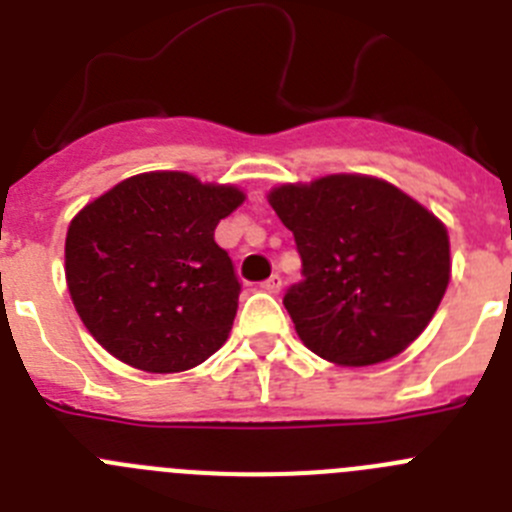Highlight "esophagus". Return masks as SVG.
Wrapping results in <instances>:
<instances>
[{
	"mask_svg": "<svg viewBox=\"0 0 512 512\" xmlns=\"http://www.w3.org/2000/svg\"><path fill=\"white\" fill-rule=\"evenodd\" d=\"M261 289H264V292H269V295H277L279 289H282V277H279V274H271L266 282H261Z\"/></svg>",
	"mask_w": 512,
	"mask_h": 512,
	"instance_id": "obj_1",
	"label": "esophagus"
}]
</instances>
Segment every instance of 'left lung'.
<instances>
[{
  "instance_id": "1",
  "label": "left lung",
  "mask_w": 512,
  "mask_h": 512,
  "mask_svg": "<svg viewBox=\"0 0 512 512\" xmlns=\"http://www.w3.org/2000/svg\"><path fill=\"white\" fill-rule=\"evenodd\" d=\"M302 282L284 295L300 341L341 366L387 361L436 315L451 279L446 225L395 184L330 174L271 189Z\"/></svg>"
}]
</instances>
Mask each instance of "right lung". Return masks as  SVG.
Returning a JSON list of instances; mask_svg holds the SVG:
<instances>
[{
    "label": "right lung",
    "mask_w": 512,
    "mask_h": 512,
    "mask_svg": "<svg viewBox=\"0 0 512 512\" xmlns=\"http://www.w3.org/2000/svg\"><path fill=\"white\" fill-rule=\"evenodd\" d=\"M243 200L230 184L148 171L71 220L66 284L99 346L143 372L174 374L228 341L241 282L215 228Z\"/></svg>",
    "instance_id": "add662e5"
}]
</instances>
